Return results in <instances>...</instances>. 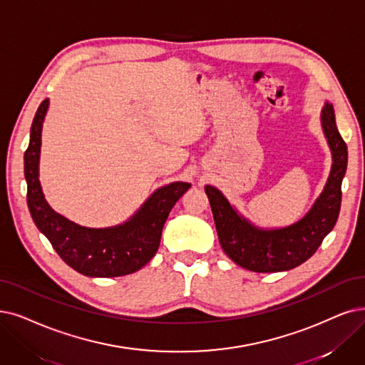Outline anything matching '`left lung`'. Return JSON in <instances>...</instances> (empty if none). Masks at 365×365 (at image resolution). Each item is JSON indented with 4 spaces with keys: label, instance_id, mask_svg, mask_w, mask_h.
Returning a JSON list of instances; mask_svg holds the SVG:
<instances>
[{
    "label": "left lung",
    "instance_id": "1",
    "mask_svg": "<svg viewBox=\"0 0 365 365\" xmlns=\"http://www.w3.org/2000/svg\"><path fill=\"white\" fill-rule=\"evenodd\" d=\"M322 127L332 151L331 173L322 195L298 223L284 229L259 230L240 217L217 188L205 187L222 249L240 267L255 272L292 269L316 253L337 223L347 147L335 125L334 108L329 103L322 110Z\"/></svg>",
    "mask_w": 365,
    "mask_h": 365
}]
</instances>
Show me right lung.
Returning <instances> with one entry per match:
<instances>
[{
  "label": "right lung",
  "mask_w": 365,
  "mask_h": 365,
  "mask_svg": "<svg viewBox=\"0 0 365 365\" xmlns=\"http://www.w3.org/2000/svg\"><path fill=\"white\" fill-rule=\"evenodd\" d=\"M43 100L31 125L25 151L26 202L37 227L68 267L88 277H120L139 271L155 255L166 218L190 184L172 182L157 190L132 220L109 229H88L56 214L45 200L38 182L41 124L48 110Z\"/></svg>",
  "instance_id": "add662e5"
}]
</instances>
